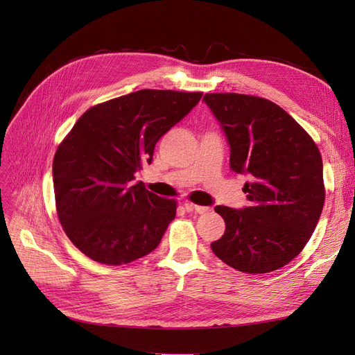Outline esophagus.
<instances>
[{
	"instance_id": "1",
	"label": "esophagus",
	"mask_w": 355,
	"mask_h": 355,
	"mask_svg": "<svg viewBox=\"0 0 355 355\" xmlns=\"http://www.w3.org/2000/svg\"><path fill=\"white\" fill-rule=\"evenodd\" d=\"M185 209L188 211H196L198 214H204V213H209L210 211V207L197 206V204H192V202H185Z\"/></svg>"
}]
</instances>
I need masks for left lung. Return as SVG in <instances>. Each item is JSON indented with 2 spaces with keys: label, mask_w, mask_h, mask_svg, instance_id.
Instances as JSON below:
<instances>
[{
  "label": "left lung",
  "mask_w": 355,
  "mask_h": 355,
  "mask_svg": "<svg viewBox=\"0 0 355 355\" xmlns=\"http://www.w3.org/2000/svg\"><path fill=\"white\" fill-rule=\"evenodd\" d=\"M231 148L230 167L250 180L249 207L216 206L225 232L211 250L247 274L278 270L302 252L324 206L323 159L315 142L274 102L250 94L206 93Z\"/></svg>",
  "instance_id": "1"
}]
</instances>
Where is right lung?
Segmentation results:
<instances>
[{
	"label": "right lung",
	"mask_w": 355,
	"mask_h": 355,
	"mask_svg": "<svg viewBox=\"0 0 355 355\" xmlns=\"http://www.w3.org/2000/svg\"><path fill=\"white\" fill-rule=\"evenodd\" d=\"M201 96L139 90L92 106L73 124L53 159V184L62 228L81 253L125 265L157 249L178 202L136 184L135 173Z\"/></svg>",
	"instance_id": "1"
}]
</instances>
